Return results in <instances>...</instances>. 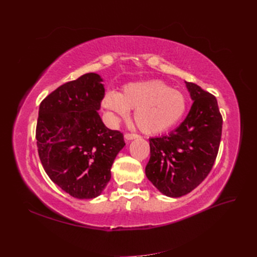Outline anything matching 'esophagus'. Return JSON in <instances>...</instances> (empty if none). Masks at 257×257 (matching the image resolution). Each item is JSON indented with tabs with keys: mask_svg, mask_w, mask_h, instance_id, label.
<instances>
[{
	"mask_svg": "<svg viewBox=\"0 0 257 257\" xmlns=\"http://www.w3.org/2000/svg\"><path fill=\"white\" fill-rule=\"evenodd\" d=\"M124 138L126 139V141H132V139H135V138H139L138 134H134V133H126L124 135Z\"/></svg>",
	"mask_w": 257,
	"mask_h": 257,
	"instance_id": "1",
	"label": "esophagus"
}]
</instances>
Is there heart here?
Returning a JSON list of instances; mask_svg holds the SVG:
<instances>
[{"mask_svg":"<svg viewBox=\"0 0 257 257\" xmlns=\"http://www.w3.org/2000/svg\"><path fill=\"white\" fill-rule=\"evenodd\" d=\"M102 107L111 115L126 116L135 109L134 120L146 134H158L180 121L186 111L188 100L182 92L172 89L160 80L130 83L122 92H107Z\"/></svg>","mask_w":257,"mask_h":257,"instance_id":"obj_1","label":"heart"}]
</instances>
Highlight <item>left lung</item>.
<instances>
[{"label":"left lung","instance_id":"1","mask_svg":"<svg viewBox=\"0 0 257 257\" xmlns=\"http://www.w3.org/2000/svg\"><path fill=\"white\" fill-rule=\"evenodd\" d=\"M194 100L184 121L166 136L150 138L146 176L161 193L180 197L203 182L211 172L222 136V114L216 98L186 82Z\"/></svg>","mask_w":257,"mask_h":257}]
</instances>
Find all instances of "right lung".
<instances>
[{"label": "right lung", "mask_w": 257, "mask_h": 257, "mask_svg": "<svg viewBox=\"0 0 257 257\" xmlns=\"http://www.w3.org/2000/svg\"><path fill=\"white\" fill-rule=\"evenodd\" d=\"M88 73L60 85L40 105L36 124L38 155L46 174L79 199L98 196L109 182L123 134L106 127L98 109L105 89Z\"/></svg>", "instance_id": "1"}]
</instances>
